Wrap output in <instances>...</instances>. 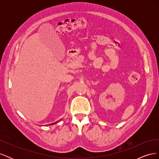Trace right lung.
Segmentation results:
<instances>
[{
    "label": "right lung",
    "instance_id": "right-lung-1",
    "mask_svg": "<svg viewBox=\"0 0 159 159\" xmlns=\"http://www.w3.org/2000/svg\"><path fill=\"white\" fill-rule=\"evenodd\" d=\"M58 121H56V123H51V124H49V125H54V124H55V123H57V122H58Z\"/></svg>",
    "mask_w": 159,
    "mask_h": 159
}]
</instances>
